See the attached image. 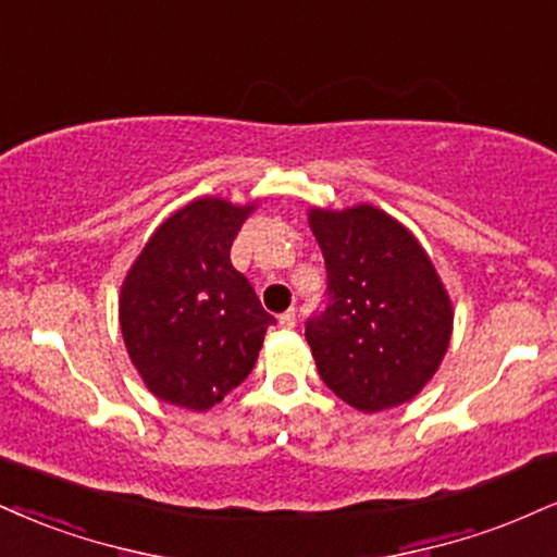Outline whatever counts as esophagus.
<instances>
[{"label":"esophagus","instance_id":"obj_1","mask_svg":"<svg viewBox=\"0 0 557 557\" xmlns=\"http://www.w3.org/2000/svg\"><path fill=\"white\" fill-rule=\"evenodd\" d=\"M280 326L283 330H293L296 326V308H287L285 313H280Z\"/></svg>","mask_w":557,"mask_h":557}]
</instances>
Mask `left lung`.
Masks as SVG:
<instances>
[{
	"label": "left lung",
	"mask_w": 557,
	"mask_h": 557,
	"mask_svg": "<svg viewBox=\"0 0 557 557\" xmlns=\"http://www.w3.org/2000/svg\"><path fill=\"white\" fill-rule=\"evenodd\" d=\"M326 300L306 321L319 376L360 412L412 399L444 360L451 300L423 246L371 205L311 210Z\"/></svg>",
	"instance_id": "left-lung-1"
}]
</instances>
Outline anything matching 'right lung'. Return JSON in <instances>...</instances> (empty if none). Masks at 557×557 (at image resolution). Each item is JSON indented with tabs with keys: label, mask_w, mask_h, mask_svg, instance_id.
<instances>
[{
	"label": "right lung",
	"mask_w": 557,
	"mask_h": 557,
	"mask_svg": "<svg viewBox=\"0 0 557 557\" xmlns=\"http://www.w3.org/2000/svg\"><path fill=\"white\" fill-rule=\"evenodd\" d=\"M249 207L197 199L152 233L122 287L132 363L171 405L207 410L251 373L272 313L231 264Z\"/></svg>",
	"instance_id": "add662e5"
}]
</instances>
